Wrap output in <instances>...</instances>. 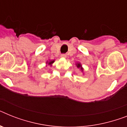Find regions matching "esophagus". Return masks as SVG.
<instances>
[{
    "instance_id": "34e87169",
    "label": "esophagus",
    "mask_w": 127,
    "mask_h": 127,
    "mask_svg": "<svg viewBox=\"0 0 127 127\" xmlns=\"http://www.w3.org/2000/svg\"><path fill=\"white\" fill-rule=\"evenodd\" d=\"M61 57L62 58H66V54H61Z\"/></svg>"
}]
</instances>
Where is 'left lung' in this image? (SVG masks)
<instances>
[{
    "label": "left lung",
    "mask_w": 127,
    "mask_h": 127,
    "mask_svg": "<svg viewBox=\"0 0 127 127\" xmlns=\"http://www.w3.org/2000/svg\"><path fill=\"white\" fill-rule=\"evenodd\" d=\"M76 66H77V67L78 68H80L81 70V72H83V68H82V66H81V63H77Z\"/></svg>",
    "instance_id": "obj_1"
}]
</instances>
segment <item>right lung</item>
I'll use <instances>...</instances> for the list:
<instances>
[{
	"mask_svg": "<svg viewBox=\"0 0 127 127\" xmlns=\"http://www.w3.org/2000/svg\"><path fill=\"white\" fill-rule=\"evenodd\" d=\"M54 61H54V60L50 61H49V62L47 61V62H46V64H48L49 65H52V64H53L54 63Z\"/></svg>",
	"mask_w": 127,
	"mask_h": 127,
	"instance_id": "right-lung-1",
	"label": "right lung"
}]
</instances>
